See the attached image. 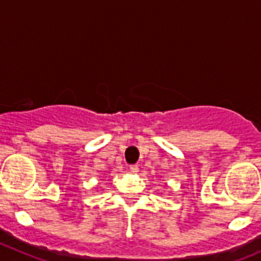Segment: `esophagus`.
Here are the masks:
<instances>
[{"label": "esophagus", "mask_w": 261, "mask_h": 261, "mask_svg": "<svg viewBox=\"0 0 261 261\" xmlns=\"http://www.w3.org/2000/svg\"><path fill=\"white\" fill-rule=\"evenodd\" d=\"M128 169H130V171L134 172V174H136V172H139V167L136 166V165H131V166L128 167Z\"/></svg>", "instance_id": "obj_1"}]
</instances>
